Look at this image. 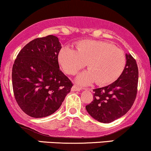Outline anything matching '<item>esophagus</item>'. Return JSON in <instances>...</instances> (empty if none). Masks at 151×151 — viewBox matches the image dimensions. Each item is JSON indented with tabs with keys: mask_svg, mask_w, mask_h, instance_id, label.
Segmentation results:
<instances>
[{
	"mask_svg": "<svg viewBox=\"0 0 151 151\" xmlns=\"http://www.w3.org/2000/svg\"><path fill=\"white\" fill-rule=\"evenodd\" d=\"M71 91H80L81 88H80V87L78 86L74 85L71 88Z\"/></svg>",
	"mask_w": 151,
	"mask_h": 151,
	"instance_id": "obj_1",
	"label": "esophagus"
}]
</instances>
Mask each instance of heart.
I'll use <instances>...</instances> for the list:
<instances>
[{
    "instance_id": "heart-1",
    "label": "heart",
    "mask_w": 151,
    "mask_h": 151,
    "mask_svg": "<svg viewBox=\"0 0 151 151\" xmlns=\"http://www.w3.org/2000/svg\"><path fill=\"white\" fill-rule=\"evenodd\" d=\"M58 61L68 75L77 73L87 63L88 70L76 78V81L81 85L95 81L101 86L111 83L120 76L126 64L121 50L110 43L96 40L79 42L76 50L64 47L60 50Z\"/></svg>"
}]
</instances>
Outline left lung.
Segmentation results:
<instances>
[{
    "mask_svg": "<svg viewBox=\"0 0 151 151\" xmlns=\"http://www.w3.org/2000/svg\"><path fill=\"white\" fill-rule=\"evenodd\" d=\"M126 65L122 74L112 83L93 89V100L86 106L88 113L96 120L110 123L130 109L136 98L138 68L135 60L126 54Z\"/></svg>",
    "mask_w": 151,
    "mask_h": 151,
    "instance_id": "8db88e82",
    "label": "left lung"
}]
</instances>
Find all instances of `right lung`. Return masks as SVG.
<instances>
[{
	"label": "right lung",
	"mask_w": 151,
	"mask_h": 151,
	"mask_svg": "<svg viewBox=\"0 0 151 151\" xmlns=\"http://www.w3.org/2000/svg\"><path fill=\"white\" fill-rule=\"evenodd\" d=\"M62 47L53 35L32 40L18 54L12 68L16 101L34 118L50 116L60 107L73 84L60 70Z\"/></svg>",
	"instance_id": "add662e5"
}]
</instances>
